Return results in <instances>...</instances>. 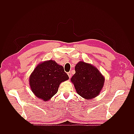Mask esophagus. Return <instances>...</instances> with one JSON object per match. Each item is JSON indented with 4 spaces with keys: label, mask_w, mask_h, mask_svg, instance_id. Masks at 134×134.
<instances>
[{
    "label": "esophagus",
    "mask_w": 134,
    "mask_h": 134,
    "mask_svg": "<svg viewBox=\"0 0 134 134\" xmlns=\"http://www.w3.org/2000/svg\"><path fill=\"white\" fill-rule=\"evenodd\" d=\"M68 75L69 77V78H70V77L71 76V72H68Z\"/></svg>",
    "instance_id": "34e87169"
}]
</instances>
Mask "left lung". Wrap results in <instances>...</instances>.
I'll list each match as a JSON object with an SVG mask.
<instances>
[{"label": "left lung", "mask_w": 134, "mask_h": 134, "mask_svg": "<svg viewBox=\"0 0 134 134\" xmlns=\"http://www.w3.org/2000/svg\"><path fill=\"white\" fill-rule=\"evenodd\" d=\"M75 73L71 78L77 93L83 98H95L103 88L104 78L92 65L79 62L75 67Z\"/></svg>", "instance_id": "8db88e82"}]
</instances>
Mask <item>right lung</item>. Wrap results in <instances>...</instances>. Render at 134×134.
I'll return each instance as SVG.
<instances>
[{
	"label": "right lung",
	"instance_id": "right-lung-1",
	"mask_svg": "<svg viewBox=\"0 0 134 134\" xmlns=\"http://www.w3.org/2000/svg\"><path fill=\"white\" fill-rule=\"evenodd\" d=\"M68 79L69 76L63 66L50 60L36 67L30 76L29 82L35 95L48 101L58 92L60 83Z\"/></svg>",
	"mask_w": 134,
	"mask_h": 134
}]
</instances>
